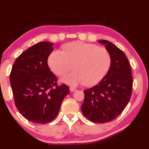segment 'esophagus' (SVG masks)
<instances>
[{"mask_svg":"<svg viewBox=\"0 0 149 149\" xmlns=\"http://www.w3.org/2000/svg\"><path fill=\"white\" fill-rule=\"evenodd\" d=\"M70 91H71V92H73V91H76V89H75V88H74V87H70Z\"/></svg>","mask_w":149,"mask_h":149,"instance_id":"1","label":"esophagus"}]
</instances>
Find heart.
Returning a JSON list of instances; mask_svg holds the SVG:
<instances>
[{"label": "heart", "mask_w": 149, "mask_h": 149, "mask_svg": "<svg viewBox=\"0 0 149 149\" xmlns=\"http://www.w3.org/2000/svg\"><path fill=\"white\" fill-rule=\"evenodd\" d=\"M65 52L53 51L48 58V65L55 74L61 76L74 64L75 71L65 74L61 81L72 86L83 84L93 86L107 74L111 64L109 51L97 45L74 41L64 45Z\"/></svg>", "instance_id": "obj_1"}]
</instances>
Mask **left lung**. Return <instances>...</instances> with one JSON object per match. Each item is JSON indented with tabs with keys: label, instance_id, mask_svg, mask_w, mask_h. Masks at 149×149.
Returning <instances> with one entry per match:
<instances>
[{
	"label": "left lung",
	"instance_id": "obj_1",
	"mask_svg": "<svg viewBox=\"0 0 149 149\" xmlns=\"http://www.w3.org/2000/svg\"><path fill=\"white\" fill-rule=\"evenodd\" d=\"M97 42L104 45L111 54V67L98 84L84 91L81 111L89 121L104 123L115 119L126 107L132 95L133 78L125 54L108 40Z\"/></svg>",
	"mask_w": 149,
	"mask_h": 149
}]
</instances>
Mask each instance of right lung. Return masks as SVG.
Instances as JSON below:
<instances>
[{
  "label": "right lung",
  "mask_w": 149,
  "mask_h": 149,
  "mask_svg": "<svg viewBox=\"0 0 149 149\" xmlns=\"http://www.w3.org/2000/svg\"><path fill=\"white\" fill-rule=\"evenodd\" d=\"M54 44L38 42L24 52L14 62L10 83L16 107L28 121L45 124L52 121L63 100L70 92L66 85H57L47 59Z\"/></svg>",
  "instance_id": "right-lung-1"
}]
</instances>
